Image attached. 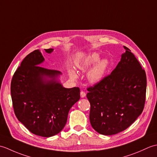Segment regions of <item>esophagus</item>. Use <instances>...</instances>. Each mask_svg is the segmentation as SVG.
<instances>
[{
	"label": "esophagus",
	"mask_w": 157,
	"mask_h": 157,
	"mask_svg": "<svg viewBox=\"0 0 157 157\" xmlns=\"http://www.w3.org/2000/svg\"><path fill=\"white\" fill-rule=\"evenodd\" d=\"M86 93L84 92H83V91H81V92H80V96H81V97L82 98H84L85 96H86Z\"/></svg>",
	"instance_id": "obj_1"
}]
</instances>
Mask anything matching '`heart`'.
I'll list each match as a JSON object with an SVG mask.
<instances>
[{"label": "heart", "instance_id": "heart-1", "mask_svg": "<svg viewBox=\"0 0 157 157\" xmlns=\"http://www.w3.org/2000/svg\"><path fill=\"white\" fill-rule=\"evenodd\" d=\"M100 59V56L96 52H93L86 56L81 61L77 63V67L82 72L89 70L87 74L88 80L91 84H97L104 78L109 65V61L106 59ZM69 76L73 79L78 78L77 73L73 69L69 70Z\"/></svg>", "mask_w": 157, "mask_h": 157}]
</instances>
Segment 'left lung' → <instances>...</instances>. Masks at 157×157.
Returning a JSON list of instances; mask_svg holds the SVG:
<instances>
[{
	"label": "left lung",
	"mask_w": 157,
	"mask_h": 157,
	"mask_svg": "<svg viewBox=\"0 0 157 157\" xmlns=\"http://www.w3.org/2000/svg\"><path fill=\"white\" fill-rule=\"evenodd\" d=\"M123 47L125 52L111 74L87 89L90 121L94 129L102 135L111 136L126 129L144 107L145 71L131 51Z\"/></svg>",
	"instance_id": "obj_1"
}]
</instances>
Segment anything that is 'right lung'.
Returning a JSON list of instances; mask_svg holds the SVG:
<instances>
[{"label":"right lung","mask_w":157,"mask_h":157,"mask_svg":"<svg viewBox=\"0 0 157 157\" xmlns=\"http://www.w3.org/2000/svg\"><path fill=\"white\" fill-rule=\"evenodd\" d=\"M53 50L45 51L50 54ZM44 61L39 50L26 56L13 76L11 94L19 121L32 134L48 138L65 127L80 90L63 87L59 79L62 73L39 66Z\"/></svg>","instance_id":"obj_1"}]
</instances>
